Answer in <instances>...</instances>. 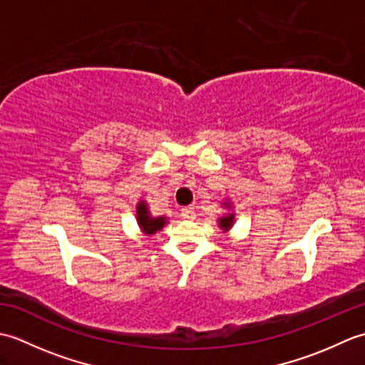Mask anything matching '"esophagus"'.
<instances>
[{"label":"esophagus","mask_w":365,"mask_h":365,"mask_svg":"<svg viewBox=\"0 0 365 365\" xmlns=\"http://www.w3.org/2000/svg\"><path fill=\"white\" fill-rule=\"evenodd\" d=\"M182 216L185 220H195L196 218L195 207H183L182 208Z\"/></svg>","instance_id":"1"}]
</instances>
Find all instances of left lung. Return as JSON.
I'll list each match as a JSON object with an SVG mask.
<instances>
[{
  "label": "left lung",
  "mask_w": 365,
  "mask_h": 365,
  "mask_svg": "<svg viewBox=\"0 0 365 365\" xmlns=\"http://www.w3.org/2000/svg\"><path fill=\"white\" fill-rule=\"evenodd\" d=\"M222 207L227 208V213H224L222 216L218 218V226L220 229H222V232H229L232 227H234V222H235V213L232 212L234 210V207H232V202L229 199H226L222 202Z\"/></svg>",
  "instance_id": "1"
}]
</instances>
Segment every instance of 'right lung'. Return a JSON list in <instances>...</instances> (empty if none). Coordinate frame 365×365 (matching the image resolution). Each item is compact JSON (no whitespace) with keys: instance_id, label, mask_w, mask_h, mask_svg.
Returning a JSON list of instances; mask_svg holds the SVG:
<instances>
[{"instance_id":"add662e5","label":"right lung","mask_w":365,"mask_h":365,"mask_svg":"<svg viewBox=\"0 0 365 365\" xmlns=\"http://www.w3.org/2000/svg\"><path fill=\"white\" fill-rule=\"evenodd\" d=\"M136 221L138 226L145 235H155L168 224V216H153L149 205L144 199H139L136 204Z\"/></svg>"}]
</instances>
